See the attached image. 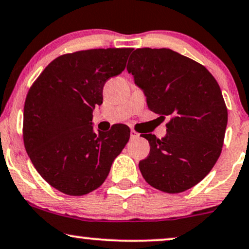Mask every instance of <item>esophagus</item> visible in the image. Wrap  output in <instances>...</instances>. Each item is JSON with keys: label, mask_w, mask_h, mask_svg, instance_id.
<instances>
[{"label": "esophagus", "mask_w": 249, "mask_h": 249, "mask_svg": "<svg viewBox=\"0 0 249 249\" xmlns=\"http://www.w3.org/2000/svg\"><path fill=\"white\" fill-rule=\"evenodd\" d=\"M131 138H132V139H136V138H139V133H138L137 131L131 130Z\"/></svg>", "instance_id": "obj_1"}]
</instances>
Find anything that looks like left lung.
Instances as JSON below:
<instances>
[{"label":"left lung","instance_id":"1","mask_svg":"<svg viewBox=\"0 0 249 249\" xmlns=\"http://www.w3.org/2000/svg\"><path fill=\"white\" fill-rule=\"evenodd\" d=\"M127 71L142 89L148 109L167 123L166 137L142 134L151 151L139 162L155 189L178 194L199 183L221 153L227 107L220 87L203 65L169 49H137Z\"/></svg>","mask_w":249,"mask_h":249}]
</instances>
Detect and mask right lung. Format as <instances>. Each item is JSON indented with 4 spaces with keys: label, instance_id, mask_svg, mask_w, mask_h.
I'll return each mask as SVG.
<instances>
[{
    "label": "right lung",
    "instance_id": "obj_1",
    "mask_svg": "<svg viewBox=\"0 0 249 249\" xmlns=\"http://www.w3.org/2000/svg\"><path fill=\"white\" fill-rule=\"evenodd\" d=\"M132 49H94L60 55L26 95L23 139L35 168L50 185L82 196L106 181L128 139L124 124L94 132L92 111L103 87L126 67Z\"/></svg>",
    "mask_w": 249,
    "mask_h": 249
}]
</instances>
